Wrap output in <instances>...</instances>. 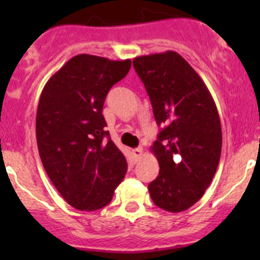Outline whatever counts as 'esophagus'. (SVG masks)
<instances>
[{"instance_id": "34e87169", "label": "esophagus", "mask_w": 260, "mask_h": 260, "mask_svg": "<svg viewBox=\"0 0 260 260\" xmlns=\"http://www.w3.org/2000/svg\"><path fill=\"white\" fill-rule=\"evenodd\" d=\"M132 153H133V156L136 157V158H140L141 154H142V147H138V148H135L132 151Z\"/></svg>"}]
</instances>
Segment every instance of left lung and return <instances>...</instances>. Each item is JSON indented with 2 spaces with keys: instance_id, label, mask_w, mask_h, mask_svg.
<instances>
[{
  "instance_id": "1",
  "label": "left lung",
  "mask_w": 260,
  "mask_h": 260,
  "mask_svg": "<svg viewBox=\"0 0 260 260\" xmlns=\"http://www.w3.org/2000/svg\"><path fill=\"white\" fill-rule=\"evenodd\" d=\"M161 132L151 151L159 172L148 185L154 205L181 212L198 203L212 181L221 154V124L210 91L175 51L135 57Z\"/></svg>"
}]
</instances>
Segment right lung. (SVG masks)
Returning <instances> with one entry per match:
<instances>
[{
    "mask_svg": "<svg viewBox=\"0 0 260 260\" xmlns=\"http://www.w3.org/2000/svg\"><path fill=\"white\" fill-rule=\"evenodd\" d=\"M131 65L129 59L77 55L41 93L36 114L41 162L60 195L78 210L108 205L127 172L125 157L106 131L102 111L109 89Z\"/></svg>",
    "mask_w": 260,
    "mask_h": 260,
    "instance_id": "add662e5",
    "label": "right lung"
}]
</instances>
